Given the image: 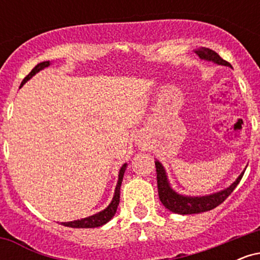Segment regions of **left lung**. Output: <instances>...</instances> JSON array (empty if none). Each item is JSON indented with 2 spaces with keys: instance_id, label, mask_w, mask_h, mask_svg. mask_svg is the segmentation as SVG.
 <instances>
[{
  "instance_id": "8db88e82",
  "label": "left lung",
  "mask_w": 260,
  "mask_h": 260,
  "mask_svg": "<svg viewBox=\"0 0 260 260\" xmlns=\"http://www.w3.org/2000/svg\"><path fill=\"white\" fill-rule=\"evenodd\" d=\"M198 57L204 61L213 62V63L219 66H225V67L232 68V66L222 59L219 55L213 50L207 49V47H199L194 50ZM155 168H156V180H157V192H159V198L164 207L169 209L170 211L175 214H181V215H188V214H199L203 211H209L211 209L216 208L225 201L228 197L234 192V189L242 180L243 174L246 170L237 177L234 183L230 184L225 189L219 190V192L211 193L207 196H186L176 192L174 188L170 184L166 170L159 160L155 161Z\"/></svg>"
}]
</instances>
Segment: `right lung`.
I'll return each mask as SVG.
<instances>
[{"instance_id": "obj_1", "label": "right lung", "mask_w": 260, "mask_h": 260, "mask_svg": "<svg viewBox=\"0 0 260 260\" xmlns=\"http://www.w3.org/2000/svg\"><path fill=\"white\" fill-rule=\"evenodd\" d=\"M50 64H51V62L45 61V62H40V63L35 66V67L31 70V72L29 73L24 79H23L20 86L24 85L29 79H31L32 77L35 76V74L40 72V71H43L44 68L49 67ZM126 169H127V164H123L122 168L120 169V172H118V181H117V184H116L112 201L105 209H104V210H101L99 213L94 214V215L91 216L84 217V219L74 220V221H68V222H61V225L68 226V228H76V229H92V228H100V226L105 225V223L109 222L110 220L115 216L116 211H117L118 204H120V189H121L122 180H123V175L124 172H126Z\"/></svg>"}]
</instances>
